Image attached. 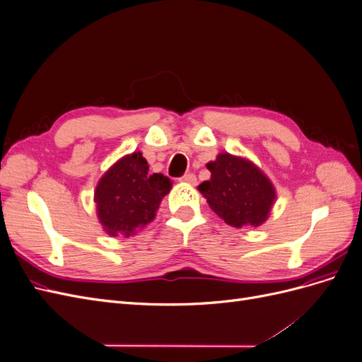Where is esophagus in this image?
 I'll list each match as a JSON object with an SVG mask.
<instances>
[{
    "label": "esophagus",
    "instance_id": "obj_1",
    "mask_svg": "<svg viewBox=\"0 0 362 362\" xmlns=\"http://www.w3.org/2000/svg\"><path fill=\"white\" fill-rule=\"evenodd\" d=\"M180 181L187 182V184H196V175L194 173H185L180 178Z\"/></svg>",
    "mask_w": 362,
    "mask_h": 362
}]
</instances>
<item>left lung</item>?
<instances>
[{
  "label": "left lung",
  "instance_id": "8db88e82",
  "mask_svg": "<svg viewBox=\"0 0 362 362\" xmlns=\"http://www.w3.org/2000/svg\"><path fill=\"white\" fill-rule=\"evenodd\" d=\"M206 169L211 178L198 189L218 217L235 228H257L266 221L276 194L257 166L231 154H221L206 164Z\"/></svg>",
  "mask_w": 362,
  "mask_h": 362
}]
</instances>
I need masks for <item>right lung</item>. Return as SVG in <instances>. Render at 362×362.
I'll use <instances>...</instances> for the list:
<instances>
[{"label":"right lung","instance_id":"right-lung-1","mask_svg":"<svg viewBox=\"0 0 362 362\" xmlns=\"http://www.w3.org/2000/svg\"><path fill=\"white\" fill-rule=\"evenodd\" d=\"M141 152L120 158L96 185L98 217L113 237L131 235L156 217V211L172 187L163 173H148Z\"/></svg>","mask_w":362,"mask_h":362}]
</instances>
